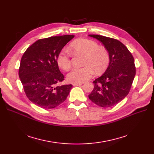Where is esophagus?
Returning <instances> with one entry per match:
<instances>
[{
  "mask_svg": "<svg viewBox=\"0 0 154 154\" xmlns=\"http://www.w3.org/2000/svg\"><path fill=\"white\" fill-rule=\"evenodd\" d=\"M83 84V83H73L72 85L73 86H78V85H81Z\"/></svg>",
  "mask_w": 154,
  "mask_h": 154,
  "instance_id": "esophagus-1",
  "label": "esophagus"
}]
</instances>
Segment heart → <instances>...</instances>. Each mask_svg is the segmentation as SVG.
Wrapping results in <instances>:
<instances>
[{
	"label": "heart",
	"instance_id": "1",
	"mask_svg": "<svg viewBox=\"0 0 154 154\" xmlns=\"http://www.w3.org/2000/svg\"><path fill=\"white\" fill-rule=\"evenodd\" d=\"M75 54H84L83 65L80 68H74L67 76V80L71 83H82L90 79L95 71L97 74L104 72L108 67L110 57L108 51L98 44L87 38L77 39L70 45ZM58 66L67 71L71 66V55L66 49H62L57 55Z\"/></svg>",
	"mask_w": 154,
	"mask_h": 154
}]
</instances>
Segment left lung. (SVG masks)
I'll use <instances>...</instances> for the list:
<instances>
[{"instance_id": "obj_1", "label": "left lung", "mask_w": 154, "mask_h": 154, "mask_svg": "<svg viewBox=\"0 0 154 154\" xmlns=\"http://www.w3.org/2000/svg\"><path fill=\"white\" fill-rule=\"evenodd\" d=\"M100 41L108 51L109 66L101 76L93 82L94 89L89 99L101 107L118 104L128 95L136 75L132 54L120 41L98 35H89Z\"/></svg>"}]
</instances>
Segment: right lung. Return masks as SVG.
Masks as SVG:
<instances>
[{"instance_id": "add662e5", "label": "right lung", "mask_w": 154, "mask_h": 154, "mask_svg": "<svg viewBox=\"0 0 154 154\" xmlns=\"http://www.w3.org/2000/svg\"><path fill=\"white\" fill-rule=\"evenodd\" d=\"M74 35L54 36L36 41L26 49L18 71L28 99L41 108L53 109L66 100L71 84L57 86L64 80L57 58Z\"/></svg>"}]
</instances>
